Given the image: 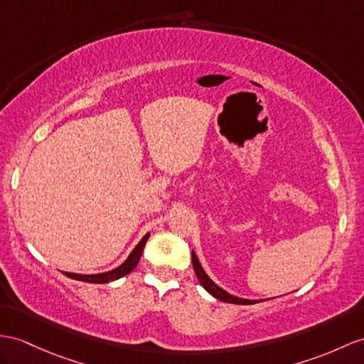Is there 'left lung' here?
<instances>
[{"label":"left lung","instance_id":"obj_1","mask_svg":"<svg viewBox=\"0 0 364 364\" xmlns=\"http://www.w3.org/2000/svg\"><path fill=\"white\" fill-rule=\"evenodd\" d=\"M191 259H193V269H194V272H196V277L200 282V286L205 289L210 295L215 296L216 299L224 301V303H230V304H244V306L256 304V303H259V301H261V299H244V298H237V296L230 295L228 291H225L224 289H220L218 284H215V282H213L208 278V274L203 272L202 265L198 259V256L194 252H191Z\"/></svg>","mask_w":364,"mask_h":364}]
</instances>
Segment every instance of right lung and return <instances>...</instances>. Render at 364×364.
Here are the masks:
<instances>
[{
  "instance_id": "obj_1",
  "label": "right lung",
  "mask_w": 364,
  "mask_h": 364,
  "mask_svg": "<svg viewBox=\"0 0 364 364\" xmlns=\"http://www.w3.org/2000/svg\"><path fill=\"white\" fill-rule=\"evenodd\" d=\"M149 235L146 233L144 237H141V241L134 247V250L131 252V255L127 258V261L123 262L122 265H119L117 269L109 270V272H105V273H97V274H80V273H69V272H63L66 277L77 279V281H85V282H91V284H105V282H111L119 279L122 277H125L129 272H132L136 269V265L140 261V256L141 252H144V247L148 241Z\"/></svg>"
}]
</instances>
